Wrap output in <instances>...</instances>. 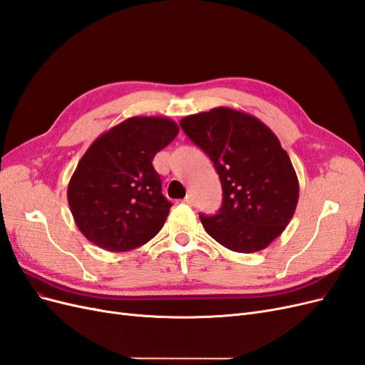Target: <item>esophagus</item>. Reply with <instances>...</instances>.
<instances>
[{
	"instance_id": "34e87169",
	"label": "esophagus",
	"mask_w": 365,
	"mask_h": 365,
	"mask_svg": "<svg viewBox=\"0 0 365 365\" xmlns=\"http://www.w3.org/2000/svg\"><path fill=\"white\" fill-rule=\"evenodd\" d=\"M184 202H185V204H189V205H192V204H193V196H192V195H187V196L184 197Z\"/></svg>"
}]
</instances>
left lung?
Segmentation results:
<instances>
[{"instance_id": "obj_1", "label": "left lung", "mask_w": 365, "mask_h": 365, "mask_svg": "<svg viewBox=\"0 0 365 365\" xmlns=\"http://www.w3.org/2000/svg\"><path fill=\"white\" fill-rule=\"evenodd\" d=\"M180 125L200 146L222 182V207L204 216L207 233L236 252H256L277 239L298 202L294 165L274 132L251 114L219 106Z\"/></svg>"}]
</instances>
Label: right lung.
Returning a JSON list of instances; mask_svg holds the SVG:
<instances>
[{"mask_svg": "<svg viewBox=\"0 0 365 365\" xmlns=\"http://www.w3.org/2000/svg\"><path fill=\"white\" fill-rule=\"evenodd\" d=\"M178 132L168 117H130L94 140L67 190L74 222L88 240L121 252L158 235L172 204L152 160Z\"/></svg>", "mask_w": 365, "mask_h": 365, "instance_id": "obj_1", "label": "right lung"}]
</instances>
